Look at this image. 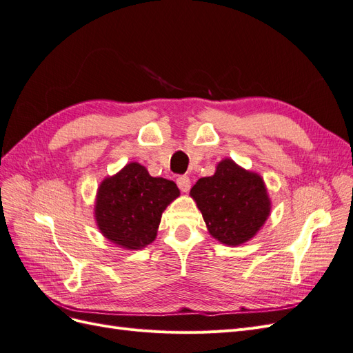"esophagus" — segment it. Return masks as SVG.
<instances>
[{
  "label": "esophagus",
  "mask_w": 353,
  "mask_h": 353,
  "mask_svg": "<svg viewBox=\"0 0 353 353\" xmlns=\"http://www.w3.org/2000/svg\"><path fill=\"white\" fill-rule=\"evenodd\" d=\"M176 184H178L179 190L183 191V193H187V191H188L190 187H191V181H190L188 176L183 175V176H179V178L176 179Z\"/></svg>",
  "instance_id": "obj_1"
}]
</instances>
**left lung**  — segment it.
Segmentation results:
<instances>
[{"instance_id":"8db88e82","label":"left lung","mask_w":353,"mask_h":353,"mask_svg":"<svg viewBox=\"0 0 353 353\" xmlns=\"http://www.w3.org/2000/svg\"><path fill=\"white\" fill-rule=\"evenodd\" d=\"M210 236L222 244L240 245L253 239L271 213L263 178L223 159L212 176L200 178L190 190Z\"/></svg>"}]
</instances>
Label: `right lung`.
Here are the masks:
<instances>
[{
    "instance_id": "right-lung-1",
    "label": "right lung",
    "mask_w": 353,
    "mask_h": 353,
    "mask_svg": "<svg viewBox=\"0 0 353 353\" xmlns=\"http://www.w3.org/2000/svg\"><path fill=\"white\" fill-rule=\"evenodd\" d=\"M176 197L179 190L174 181L153 178L145 166L131 162L101 181L94 218L110 243L140 250L154 241L162 213Z\"/></svg>"
}]
</instances>
